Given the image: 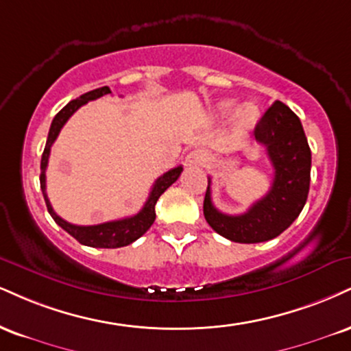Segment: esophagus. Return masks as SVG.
I'll return each instance as SVG.
<instances>
[{
  "label": "esophagus",
  "mask_w": 351,
  "mask_h": 351,
  "mask_svg": "<svg viewBox=\"0 0 351 351\" xmlns=\"http://www.w3.org/2000/svg\"><path fill=\"white\" fill-rule=\"evenodd\" d=\"M186 162H188V165H193V167H204V165L209 162L208 150L196 149V150L189 152L188 157H186Z\"/></svg>",
  "instance_id": "obj_1"
}]
</instances>
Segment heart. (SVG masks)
<instances>
[{"instance_id": "1", "label": "heart", "mask_w": 351, "mask_h": 351, "mask_svg": "<svg viewBox=\"0 0 351 351\" xmlns=\"http://www.w3.org/2000/svg\"><path fill=\"white\" fill-rule=\"evenodd\" d=\"M234 109V103L232 101H226L221 104V112L222 114H230ZM256 119V108L253 104H243L242 108L237 111V125L239 129H247L255 122Z\"/></svg>"}]
</instances>
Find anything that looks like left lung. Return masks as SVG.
<instances>
[{"label": "left lung", "mask_w": 351, "mask_h": 351, "mask_svg": "<svg viewBox=\"0 0 351 351\" xmlns=\"http://www.w3.org/2000/svg\"><path fill=\"white\" fill-rule=\"evenodd\" d=\"M274 168L269 191L247 213L229 216L214 208L210 178L204 197V217L222 237L239 243L271 240L296 221L307 201L311 184V149L299 117L281 101H274L255 130Z\"/></svg>", "instance_id": "obj_1"}]
</instances>
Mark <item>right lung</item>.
I'll return each mask as SVG.
<instances>
[{"instance_id":"right-lung-1","label":"right lung","mask_w":351,"mask_h":351,"mask_svg":"<svg viewBox=\"0 0 351 351\" xmlns=\"http://www.w3.org/2000/svg\"><path fill=\"white\" fill-rule=\"evenodd\" d=\"M109 93H111V90H109L108 86H103V88H98V90L84 93V95L80 96V98L70 101V103L53 117L52 125H50V130H49L47 143H45L44 154H42V160H40V189H42V194H44L45 204H47L49 214L63 230L69 232L71 237L77 239L80 243L86 245V247H95V248L125 247V245L132 243L138 237H142V235L150 229V226L155 221V204H157L158 197L180 178L181 171H183V167H176V168H171L170 171L163 173V175L155 181L154 188H152V191L149 194V199L145 201L143 208L138 210L135 216L119 219V221L98 223V226H75V223L63 221L60 216L55 214L52 204H50L47 197V193H45V170H47L50 149H52L55 138L58 137V134H60V130L63 125H65V122L71 117V114H75V111H77L78 108H82L83 104H86L88 101L98 99L101 96L109 95Z\"/></svg>"}]
</instances>
